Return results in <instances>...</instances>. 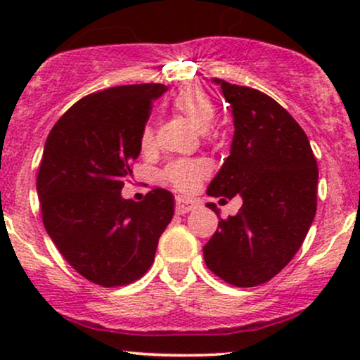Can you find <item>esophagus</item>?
Listing matches in <instances>:
<instances>
[{
	"label": "esophagus",
	"mask_w": 360,
	"mask_h": 360,
	"mask_svg": "<svg viewBox=\"0 0 360 360\" xmlns=\"http://www.w3.org/2000/svg\"><path fill=\"white\" fill-rule=\"evenodd\" d=\"M194 210V203L189 200H184V198H177L176 200V213L177 214H186Z\"/></svg>",
	"instance_id": "1"
}]
</instances>
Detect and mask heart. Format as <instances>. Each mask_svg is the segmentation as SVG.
Segmentation results:
<instances>
[{
  "instance_id": "heart-1",
  "label": "heart",
  "mask_w": 360,
  "mask_h": 360,
  "mask_svg": "<svg viewBox=\"0 0 360 360\" xmlns=\"http://www.w3.org/2000/svg\"><path fill=\"white\" fill-rule=\"evenodd\" d=\"M172 108L183 115L186 120H189L198 131H208L213 127L214 105L208 94L200 88L188 86V88L181 89L172 100ZM152 143H154V130L152 127H146L142 137H140V146L143 150H147L152 147ZM208 172L210 169L206 162L200 159L176 160L166 167L164 179L174 186L177 191L191 193L208 176Z\"/></svg>"
}]
</instances>
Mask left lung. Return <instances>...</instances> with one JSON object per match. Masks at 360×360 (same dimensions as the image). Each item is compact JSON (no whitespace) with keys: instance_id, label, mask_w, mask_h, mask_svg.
<instances>
[{"instance_id":"1","label":"left lung","mask_w":360,"mask_h":360,"mask_svg":"<svg viewBox=\"0 0 360 360\" xmlns=\"http://www.w3.org/2000/svg\"><path fill=\"white\" fill-rule=\"evenodd\" d=\"M233 115L230 155L206 193L240 196L235 217L218 221L203 247L208 269L225 283L252 288L288 266L316 213L318 167L307 134L278 101L217 79ZM218 214L217 205L208 203Z\"/></svg>"}]
</instances>
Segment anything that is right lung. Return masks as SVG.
I'll use <instances>...</instances> for the list:
<instances>
[{
	"mask_svg": "<svg viewBox=\"0 0 360 360\" xmlns=\"http://www.w3.org/2000/svg\"><path fill=\"white\" fill-rule=\"evenodd\" d=\"M164 84H128L84 96L49 134L37 176L44 226L86 279L125 286L148 271L174 214V196L155 188L135 203L122 196L140 154L152 101Z\"/></svg>",
	"mask_w": 360,
	"mask_h": 360,
	"instance_id": "right-lung-1",
	"label": "right lung"
}]
</instances>
